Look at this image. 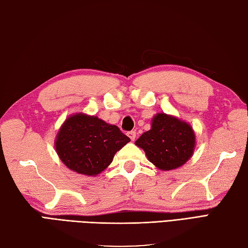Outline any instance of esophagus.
I'll use <instances>...</instances> for the list:
<instances>
[{"mask_svg":"<svg viewBox=\"0 0 248 248\" xmlns=\"http://www.w3.org/2000/svg\"><path fill=\"white\" fill-rule=\"evenodd\" d=\"M127 136L130 138L132 141H134L135 138H136V132H134V130H130V132L127 133Z\"/></svg>","mask_w":248,"mask_h":248,"instance_id":"esophagus-1","label":"esophagus"}]
</instances>
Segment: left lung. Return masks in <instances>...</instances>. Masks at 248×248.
<instances>
[{"instance_id": "1", "label": "left lung", "mask_w": 248, "mask_h": 248, "mask_svg": "<svg viewBox=\"0 0 248 248\" xmlns=\"http://www.w3.org/2000/svg\"><path fill=\"white\" fill-rule=\"evenodd\" d=\"M146 152L148 160L162 170L182 166L192 156L195 134L191 125L176 116L157 113L153 116L151 129L136 142Z\"/></svg>"}]
</instances>
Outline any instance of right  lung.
Returning <instances> with one entry per match:
<instances>
[{"instance_id": "obj_1", "label": "right lung", "mask_w": 248, "mask_h": 248, "mask_svg": "<svg viewBox=\"0 0 248 248\" xmlns=\"http://www.w3.org/2000/svg\"><path fill=\"white\" fill-rule=\"evenodd\" d=\"M130 139L115 125L94 115L76 113L64 121L56 136L58 156L78 174L97 176Z\"/></svg>"}]
</instances>
